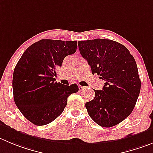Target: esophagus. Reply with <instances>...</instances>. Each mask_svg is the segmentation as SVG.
<instances>
[{"instance_id":"obj_1","label":"esophagus","mask_w":153,"mask_h":153,"mask_svg":"<svg viewBox=\"0 0 153 153\" xmlns=\"http://www.w3.org/2000/svg\"><path fill=\"white\" fill-rule=\"evenodd\" d=\"M85 89V87L81 86V85H78V90H79V91H84Z\"/></svg>"}]
</instances>
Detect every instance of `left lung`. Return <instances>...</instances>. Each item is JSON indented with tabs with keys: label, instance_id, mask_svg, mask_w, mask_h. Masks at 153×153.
<instances>
[{
	"label": "left lung",
	"instance_id": "1",
	"mask_svg": "<svg viewBox=\"0 0 153 153\" xmlns=\"http://www.w3.org/2000/svg\"><path fill=\"white\" fill-rule=\"evenodd\" d=\"M81 56L105 81L102 91L86 102L90 117L97 125L110 128L125 120L132 112L140 91L141 82L135 59L120 43L109 39L78 42Z\"/></svg>",
	"mask_w": 153,
	"mask_h": 153
}]
</instances>
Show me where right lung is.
I'll use <instances>...</instances> for the list:
<instances>
[{
  "label": "right lung",
  "instance_id": "1",
  "mask_svg": "<svg viewBox=\"0 0 153 153\" xmlns=\"http://www.w3.org/2000/svg\"><path fill=\"white\" fill-rule=\"evenodd\" d=\"M77 41L42 39L23 53L14 68L13 91L15 103L22 115L35 125L51 123L62 114L69 95L78 91L56 82V69L65 56L75 53Z\"/></svg>",
  "mask_w": 153,
  "mask_h": 153
}]
</instances>
